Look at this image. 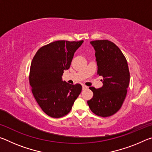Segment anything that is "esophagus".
<instances>
[{
  "instance_id": "esophagus-1",
  "label": "esophagus",
  "mask_w": 152,
  "mask_h": 152,
  "mask_svg": "<svg viewBox=\"0 0 152 152\" xmlns=\"http://www.w3.org/2000/svg\"><path fill=\"white\" fill-rule=\"evenodd\" d=\"M88 87L86 86L85 85H82V90H84V89H86Z\"/></svg>"
}]
</instances>
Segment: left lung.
<instances>
[{"instance_id": "1", "label": "left lung", "mask_w": 152, "mask_h": 152, "mask_svg": "<svg viewBox=\"0 0 152 152\" xmlns=\"http://www.w3.org/2000/svg\"><path fill=\"white\" fill-rule=\"evenodd\" d=\"M95 50L97 73L102 77L99 88L90 87L93 96L87 101L98 116L106 117L119 110L127 94L130 74L127 61L120 49L109 40L91 42Z\"/></svg>"}]
</instances>
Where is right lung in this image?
<instances>
[{"label":"right lung","mask_w":152,"mask_h":152,"mask_svg":"<svg viewBox=\"0 0 152 152\" xmlns=\"http://www.w3.org/2000/svg\"><path fill=\"white\" fill-rule=\"evenodd\" d=\"M84 41H56L43 46L35 53L30 68L29 83L36 101L49 116L60 118L70 111L82 91L80 84L63 81L74 53Z\"/></svg>","instance_id":"right-lung-1"}]
</instances>
